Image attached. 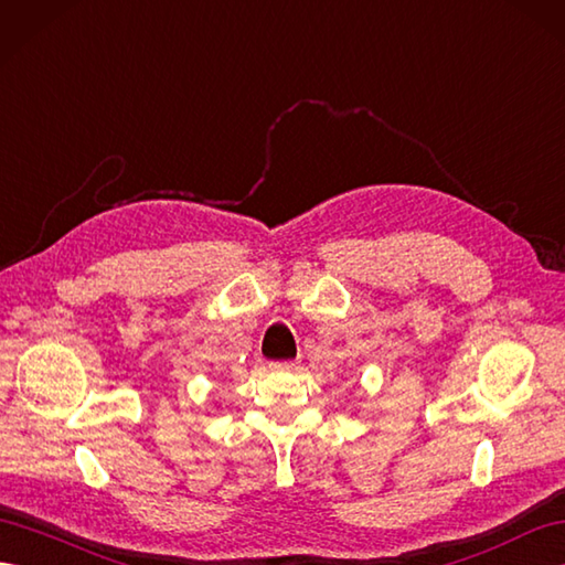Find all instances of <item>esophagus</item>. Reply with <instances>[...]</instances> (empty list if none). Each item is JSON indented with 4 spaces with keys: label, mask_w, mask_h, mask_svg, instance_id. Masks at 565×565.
Returning a JSON list of instances; mask_svg holds the SVG:
<instances>
[{
    "label": "esophagus",
    "mask_w": 565,
    "mask_h": 565,
    "mask_svg": "<svg viewBox=\"0 0 565 565\" xmlns=\"http://www.w3.org/2000/svg\"><path fill=\"white\" fill-rule=\"evenodd\" d=\"M268 366H270L273 371H290V369H295L292 362H270Z\"/></svg>",
    "instance_id": "esophagus-1"
}]
</instances>
